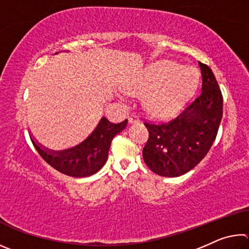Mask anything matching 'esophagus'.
Masks as SVG:
<instances>
[{
  "label": "esophagus",
  "instance_id": "obj_1",
  "mask_svg": "<svg viewBox=\"0 0 249 249\" xmlns=\"http://www.w3.org/2000/svg\"><path fill=\"white\" fill-rule=\"evenodd\" d=\"M138 117L136 115H130L128 116V123L129 124H135V123H138Z\"/></svg>",
  "mask_w": 249,
  "mask_h": 249
}]
</instances>
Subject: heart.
Instances as JSON below:
<instances>
[{"label": "heart", "instance_id": "b5f03b06", "mask_svg": "<svg viewBox=\"0 0 249 249\" xmlns=\"http://www.w3.org/2000/svg\"><path fill=\"white\" fill-rule=\"evenodd\" d=\"M199 77L195 68L162 60L147 67L125 84L130 95L142 96L147 112L167 116L178 112L196 91Z\"/></svg>", "mask_w": 249, "mask_h": 249}]
</instances>
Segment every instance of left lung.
Segmentation results:
<instances>
[{
	"label": "left lung",
	"instance_id": "8db88e82",
	"mask_svg": "<svg viewBox=\"0 0 249 249\" xmlns=\"http://www.w3.org/2000/svg\"><path fill=\"white\" fill-rule=\"evenodd\" d=\"M202 88L197 98L174 119L145 122L149 137L142 158L162 177H179L193 169L215 141L223 115V96L209 66L199 62Z\"/></svg>",
	"mask_w": 249,
	"mask_h": 249
}]
</instances>
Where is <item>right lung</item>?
Here are the masks:
<instances>
[{
    "mask_svg": "<svg viewBox=\"0 0 249 249\" xmlns=\"http://www.w3.org/2000/svg\"><path fill=\"white\" fill-rule=\"evenodd\" d=\"M126 124L127 120L115 124L102 117L86 141L72 148L60 151L44 149L33 138L31 140L40 157L54 169L67 176L82 178L94 175L104 166L112 140L126 127Z\"/></svg>",
    "mask_w": 249,
    "mask_h": 249,
    "instance_id": "1",
    "label": "right lung"
}]
</instances>
